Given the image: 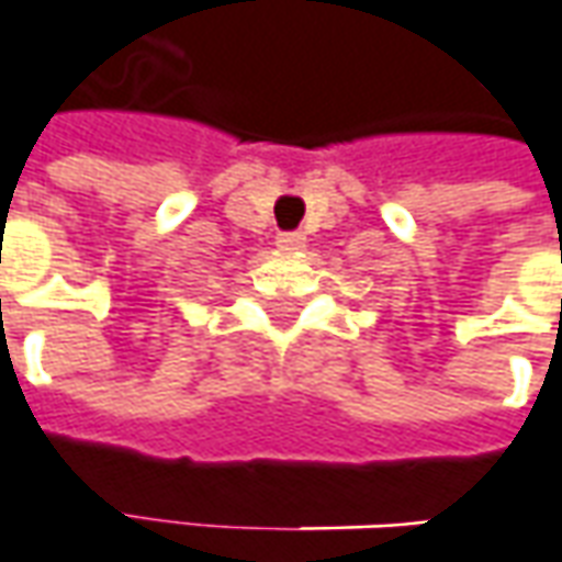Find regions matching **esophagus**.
I'll list each match as a JSON object with an SVG mask.
<instances>
[{"mask_svg":"<svg viewBox=\"0 0 562 562\" xmlns=\"http://www.w3.org/2000/svg\"><path fill=\"white\" fill-rule=\"evenodd\" d=\"M304 243H307V236L301 231H285L277 236V246H280L282 251H297L304 249Z\"/></svg>","mask_w":562,"mask_h":562,"instance_id":"1","label":"esophagus"}]
</instances>
